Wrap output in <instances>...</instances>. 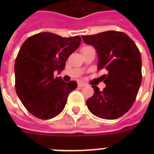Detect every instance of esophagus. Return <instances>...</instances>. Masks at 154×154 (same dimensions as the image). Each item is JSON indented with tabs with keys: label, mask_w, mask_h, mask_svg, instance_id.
<instances>
[{
	"label": "esophagus",
	"mask_w": 154,
	"mask_h": 154,
	"mask_svg": "<svg viewBox=\"0 0 154 154\" xmlns=\"http://www.w3.org/2000/svg\"><path fill=\"white\" fill-rule=\"evenodd\" d=\"M86 85L83 83V82H78V87L79 88H82V87H85Z\"/></svg>",
	"instance_id": "esophagus-1"
}]
</instances>
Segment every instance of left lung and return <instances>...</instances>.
<instances>
[{
    "mask_svg": "<svg viewBox=\"0 0 154 154\" xmlns=\"http://www.w3.org/2000/svg\"><path fill=\"white\" fill-rule=\"evenodd\" d=\"M82 37L96 49L97 69L108 71L107 75H103L106 85L103 91L92 86L94 94L86 101L88 109L102 119H117L129 111L138 93L142 79L140 51L122 32L106 31Z\"/></svg>",
    "mask_w": 154,
    "mask_h": 154,
    "instance_id": "8db88e82",
    "label": "left lung"
}]
</instances>
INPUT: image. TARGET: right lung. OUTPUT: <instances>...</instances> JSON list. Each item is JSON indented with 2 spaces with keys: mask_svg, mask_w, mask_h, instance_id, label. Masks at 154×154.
Segmentation results:
<instances>
[{
  "mask_svg": "<svg viewBox=\"0 0 154 154\" xmlns=\"http://www.w3.org/2000/svg\"><path fill=\"white\" fill-rule=\"evenodd\" d=\"M81 37H61L52 32L31 36L20 47L14 65L16 92L23 105L33 116L48 120L62 112L77 82H63L54 77L76 51Z\"/></svg>",
  "mask_w": 154,
  "mask_h": 154,
  "instance_id": "right-lung-1",
  "label": "right lung"
}]
</instances>
